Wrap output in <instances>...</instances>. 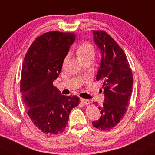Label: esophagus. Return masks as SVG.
<instances>
[{"label":"esophagus","mask_w":155,"mask_h":155,"mask_svg":"<svg viewBox=\"0 0 155 155\" xmlns=\"http://www.w3.org/2000/svg\"><path fill=\"white\" fill-rule=\"evenodd\" d=\"M80 101L81 102L84 104H90V100H89L80 98Z\"/></svg>","instance_id":"1"}]
</instances>
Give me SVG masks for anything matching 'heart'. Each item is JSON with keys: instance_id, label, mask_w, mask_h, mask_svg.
I'll use <instances>...</instances> for the list:
<instances>
[{"instance_id": "1", "label": "heart", "mask_w": 155, "mask_h": 155, "mask_svg": "<svg viewBox=\"0 0 155 155\" xmlns=\"http://www.w3.org/2000/svg\"><path fill=\"white\" fill-rule=\"evenodd\" d=\"M78 58L81 60L88 58H94L95 50L93 45L89 43H84L78 46L77 49Z\"/></svg>"}]
</instances>
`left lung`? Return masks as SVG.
Returning <instances> with one entry per match:
<instances>
[{
  "instance_id": "obj_1",
  "label": "left lung",
  "mask_w": 155,
  "mask_h": 155,
  "mask_svg": "<svg viewBox=\"0 0 155 155\" xmlns=\"http://www.w3.org/2000/svg\"><path fill=\"white\" fill-rule=\"evenodd\" d=\"M93 32L95 43L102 53L96 80L102 83L104 100L98 107L101 117L92 124L98 129L110 130L124 119L127 111L133 88V74L126 54L118 43L104 31Z\"/></svg>"
}]
</instances>
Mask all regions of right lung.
Here are the masks:
<instances>
[{
  "label": "right lung",
  "instance_id": "right-lung-1",
  "mask_svg": "<svg viewBox=\"0 0 155 155\" xmlns=\"http://www.w3.org/2000/svg\"><path fill=\"white\" fill-rule=\"evenodd\" d=\"M74 39L73 33L47 32L35 39L24 59L21 97L34 126L45 134H62L69 113L79 104L78 96L62 95L53 84Z\"/></svg>",
  "mask_w": 155,
  "mask_h": 155
}]
</instances>
